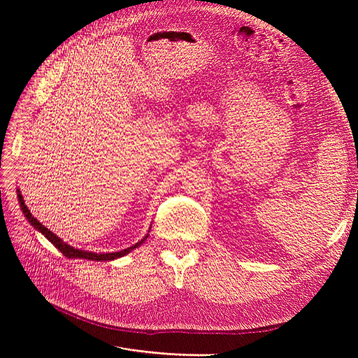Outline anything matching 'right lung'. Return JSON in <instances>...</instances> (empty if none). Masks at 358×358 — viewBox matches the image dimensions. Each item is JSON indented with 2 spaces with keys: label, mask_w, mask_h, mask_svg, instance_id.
<instances>
[{
  "label": "right lung",
  "mask_w": 358,
  "mask_h": 358,
  "mask_svg": "<svg viewBox=\"0 0 358 358\" xmlns=\"http://www.w3.org/2000/svg\"><path fill=\"white\" fill-rule=\"evenodd\" d=\"M17 199H19V203H20V209H22V212H24V215H25V218L28 220V222L34 227L36 230H38L43 236L46 237V239L50 242V243H53L55 245V248H58L59 249V252H62L64 255H66L67 258H86V259H92V262H110V259H116V258H119V257H124V255H127L128 252H131L134 248H138L140 245H142L146 239H148V236L149 234H146L142 241L140 242H137L136 245H133V246H129V248H127V249H122V251H119V252H104V254H96V252H90V251H83V249H76V248H73V246H70L69 243H66L64 242L62 239H59V237L57 236V234H53L49 229H46L45 225H43L40 221H37L34 216L31 215V212L28 210V208H27V204H25V201H24V197H22V194H20V191L17 189Z\"/></svg>",
  "instance_id": "obj_1"
}]
</instances>
